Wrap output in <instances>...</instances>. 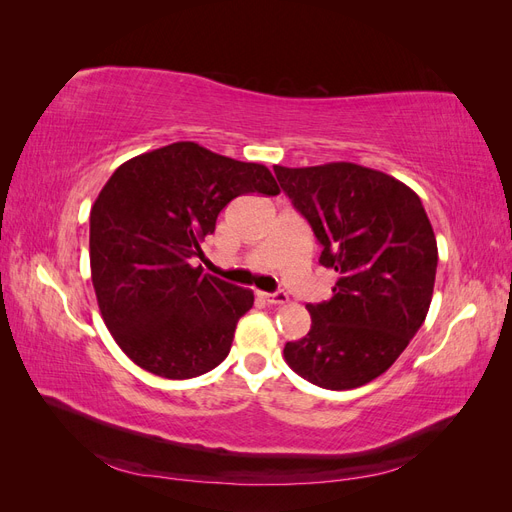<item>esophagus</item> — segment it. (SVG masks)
Wrapping results in <instances>:
<instances>
[{
  "mask_svg": "<svg viewBox=\"0 0 512 512\" xmlns=\"http://www.w3.org/2000/svg\"><path fill=\"white\" fill-rule=\"evenodd\" d=\"M258 297L269 303V305H284L288 303V294L284 290H277V292H258Z\"/></svg>",
  "mask_w": 512,
  "mask_h": 512,
  "instance_id": "esophagus-1",
  "label": "esophagus"
}]
</instances>
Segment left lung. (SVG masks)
Returning a JSON list of instances; mask_svg holds the SVG:
<instances>
[{
  "label": "left lung",
  "instance_id": "8db88e82",
  "mask_svg": "<svg viewBox=\"0 0 512 512\" xmlns=\"http://www.w3.org/2000/svg\"><path fill=\"white\" fill-rule=\"evenodd\" d=\"M284 194L337 273L333 297L307 303L312 329L284 346L292 371L346 391L382 376L429 312L438 243L421 198L395 177L352 162L273 166Z\"/></svg>",
  "mask_w": 512,
  "mask_h": 512
}]
</instances>
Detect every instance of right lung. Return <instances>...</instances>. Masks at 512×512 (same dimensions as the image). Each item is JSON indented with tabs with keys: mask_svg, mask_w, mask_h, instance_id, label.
I'll return each mask as SVG.
<instances>
[{
	"mask_svg": "<svg viewBox=\"0 0 512 512\" xmlns=\"http://www.w3.org/2000/svg\"><path fill=\"white\" fill-rule=\"evenodd\" d=\"M280 194L271 170L190 141L123 162L89 215L91 282L117 346L151 374H207L230 352L254 292L192 267L241 194Z\"/></svg>",
	"mask_w": 512,
	"mask_h": 512,
	"instance_id": "add662e5",
	"label": "right lung"
}]
</instances>
